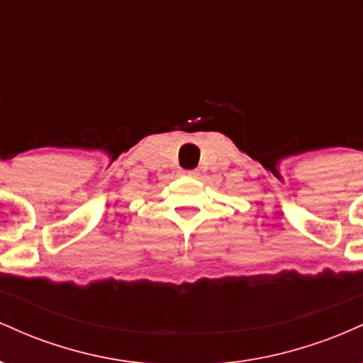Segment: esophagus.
<instances>
[{"label": "esophagus", "instance_id": "esophagus-1", "mask_svg": "<svg viewBox=\"0 0 363 363\" xmlns=\"http://www.w3.org/2000/svg\"><path fill=\"white\" fill-rule=\"evenodd\" d=\"M182 172H184V174H187V176H191V177H196V176H198V170H182Z\"/></svg>", "mask_w": 363, "mask_h": 363}]
</instances>
